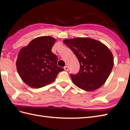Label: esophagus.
Returning a JSON list of instances; mask_svg holds the SVG:
<instances>
[{
    "instance_id": "esophagus-1",
    "label": "esophagus",
    "mask_w": 130,
    "mask_h": 130,
    "mask_svg": "<svg viewBox=\"0 0 130 130\" xmlns=\"http://www.w3.org/2000/svg\"><path fill=\"white\" fill-rule=\"evenodd\" d=\"M64 70L65 71H68L69 70V67H68V66H65V67H64Z\"/></svg>"
}]
</instances>
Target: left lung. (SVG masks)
<instances>
[{"mask_svg": "<svg viewBox=\"0 0 130 130\" xmlns=\"http://www.w3.org/2000/svg\"><path fill=\"white\" fill-rule=\"evenodd\" d=\"M63 42L76 55L80 70L71 78L76 87L88 92L101 87L108 78L113 67V56L107 47L89 37L65 39Z\"/></svg>", "mask_w": 130, "mask_h": 130, "instance_id": "obj_1", "label": "left lung"}]
</instances>
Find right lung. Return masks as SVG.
Instances as JSON below:
<instances>
[{"instance_id":"obj_1","label":"right lung","mask_w":130,"mask_h":130,"mask_svg":"<svg viewBox=\"0 0 130 130\" xmlns=\"http://www.w3.org/2000/svg\"><path fill=\"white\" fill-rule=\"evenodd\" d=\"M55 41L51 36L38 37L19 51L17 70L22 80L30 87L40 88L50 84L63 70L57 66V57L51 51Z\"/></svg>"}]
</instances>
